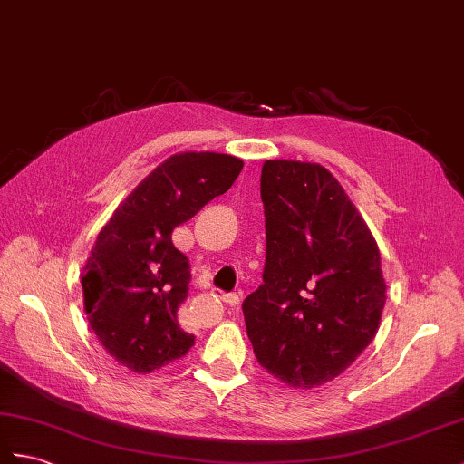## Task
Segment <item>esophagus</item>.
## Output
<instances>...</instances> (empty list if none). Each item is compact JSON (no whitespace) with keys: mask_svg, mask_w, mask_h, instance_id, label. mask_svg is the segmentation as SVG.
I'll list each match as a JSON object with an SVG mask.
<instances>
[{"mask_svg":"<svg viewBox=\"0 0 464 464\" xmlns=\"http://www.w3.org/2000/svg\"><path fill=\"white\" fill-rule=\"evenodd\" d=\"M220 299L226 304H230V307H238V304H240V295H236V293H222Z\"/></svg>","mask_w":464,"mask_h":464,"instance_id":"1","label":"esophagus"}]
</instances>
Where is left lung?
Masks as SVG:
<instances>
[{"label": "left lung", "mask_w": 464, "mask_h": 464, "mask_svg": "<svg viewBox=\"0 0 464 464\" xmlns=\"http://www.w3.org/2000/svg\"><path fill=\"white\" fill-rule=\"evenodd\" d=\"M264 284L242 309L257 362L295 390L341 376L376 336L386 304L378 244L319 163L267 160Z\"/></svg>", "instance_id": "obj_1"}]
</instances>
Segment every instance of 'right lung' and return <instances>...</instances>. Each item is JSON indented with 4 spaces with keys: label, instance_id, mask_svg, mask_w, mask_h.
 Returning a JSON list of instances; mask_svg holds the SVG:
<instances>
[{
    "label": "right lung",
    "instance_id": "add662e5",
    "mask_svg": "<svg viewBox=\"0 0 464 464\" xmlns=\"http://www.w3.org/2000/svg\"><path fill=\"white\" fill-rule=\"evenodd\" d=\"M242 167L240 157L228 153H175L120 202L100 230L82 267L84 313L118 364L147 374L195 344L177 321L190 274L171 234L224 195Z\"/></svg>",
    "mask_w": 464,
    "mask_h": 464
}]
</instances>
